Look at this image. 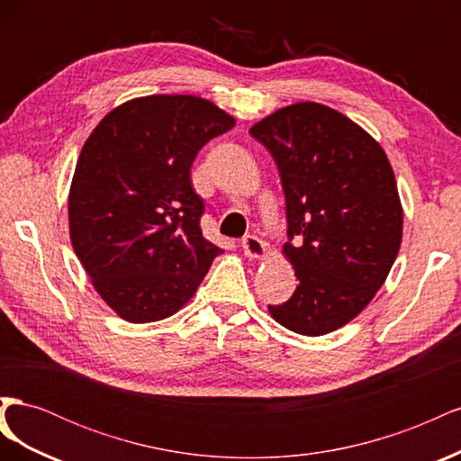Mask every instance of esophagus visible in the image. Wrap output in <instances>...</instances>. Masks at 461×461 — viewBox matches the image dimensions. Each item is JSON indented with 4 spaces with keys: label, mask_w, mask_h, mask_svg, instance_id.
I'll list each match as a JSON object with an SVG mask.
<instances>
[{
    "label": "esophagus",
    "mask_w": 461,
    "mask_h": 461,
    "mask_svg": "<svg viewBox=\"0 0 461 461\" xmlns=\"http://www.w3.org/2000/svg\"><path fill=\"white\" fill-rule=\"evenodd\" d=\"M242 249H244V256L249 259L261 261L267 258V246H265V242L259 240L258 236H252V234H248L242 240Z\"/></svg>",
    "instance_id": "obj_1"
}]
</instances>
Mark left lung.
Listing matches in <instances>:
<instances>
[{
	"instance_id": "8db88e82",
	"label": "left lung",
	"mask_w": 461,
	"mask_h": 461,
	"mask_svg": "<svg viewBox=\"0 0 461 461\" xmlns=\"http://www.w3.org/2000/svg\"><path fill=\"white\" fill-rule=\"evenodd\" d=\"M271 151L286 198L283 246L300 285L278 325L305 337L344 327L364 312L393 269L403 209L384 149L357 122L323 104L276 109L249 129Z\"/></svg>"
}]
</instances>
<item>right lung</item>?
<instances>
[{
	"mask_svg": "<svg viewBox=\"0 0 461 461\" xmlns=\"http://www.w3.org/2000/svg\"><path fill=\"white\" fill-rule=\"evenodd\" d=\"M236 119L186 94L134 97L111 109L82 146L68 190V234L100 298L129 323L175 315L221 248L200 229L190 167Z\"/></svg>",
	"mask_w": 461,
	"mask_h": 461,
	"instance_id": "obj_1",
	"label": "right lung"
}]
</instances>
